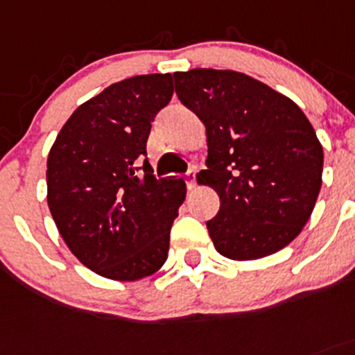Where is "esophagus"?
I'll return each instance as SVG.
<instances>
[{
	"label": "esophagus",
	"instance_id": "34e87169",
	"mask_svg": "<svg viewBox=\"0 0 355 355\" xmlns=\"http://www.w3.org/2000/svg\"><path fill=\"white\" fill-rule=\"evenodd\" d=\"M185 182H187V187L193 191V189L196 187V171L189 170L187 175H185Z\"/></svg>",
	"mask_w": 355,
	"mask_h": 355
}]
</instances>
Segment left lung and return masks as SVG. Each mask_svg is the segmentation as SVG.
Wrapping results in <instances>:
<instances>
[{
    "instance_id": "8db88e82",
    "label": "left lung",
    "mask_w": 355,
    "mask_h": 355,
    "mask_svg": "<svg viewBox=\"0 0 355 355\" xmlns=\"http://www.w3.org/2000/svg\"><path fill=\"white\" fill-rule=\"evenodd\" d=\"M175 91L207 128L208 170L220 198L207 223L218 254L259 259L289 245L312 215L324 152L296 103L230 69L178 71Z\"/></svg>"
}]
</instances>
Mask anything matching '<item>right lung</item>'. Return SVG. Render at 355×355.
I'll list each match as a JSON object with an SVG mask.
<instances>
[{"instance_id":"1","label":"right lung","mask_w":355,"mask_h":355,"mask_svg":"<svg viewBox=\"0 0 355 355\" xmlns=\"http://www.w3.org/2000/svg\"><path fill=\"white\" fill-rule=\"evenodd\" d=\"M171 96L170 73L108 85L73 112L51 148L54 223L77 259L101 277L138 280L168 259L185 182L154 177L147 140Z\"/></svg>"}]
</instances>
